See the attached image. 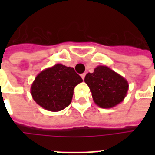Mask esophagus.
I'll return each instance as SVG.
<instances>
[{"instance_id": "34e87169", "label": "esophagus", "mask_w": 155, "mask_h": 155, "mask_svg": "<svg viewBox=\"0 0 155 155\" xmlns=\"http://www.w3.org/2000/svg\"><path fill=\"white\" fill-rule=\"evenodd\" d=\"M81 78H82V79L84 80V77H85V73H83V74H81Z\"/></svg>"}]
</instances>
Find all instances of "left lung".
Masks as SVG:
<instances>
[{
	"instance_id": "8db88e82",
	"label": "left lung",
	"mask_w": 155,
	"mask_h": 155,
	"mask_svg": "<svg viewBox=\"0 0 155 155\" xmlns=\"http://www.w3.org/2000/svg\"><path fill=\"white\" fill-rule=\"evenodd\" d=\"M84 82L91 90L93 101L99 107L110 109L121 103L129 90L128 81L105 65H98L88 73Z\"/></svg>"
}]
</instances>
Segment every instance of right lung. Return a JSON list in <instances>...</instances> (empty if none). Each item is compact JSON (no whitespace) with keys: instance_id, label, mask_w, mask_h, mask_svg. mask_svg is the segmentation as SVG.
<instances>
[{"instance_id":"obj_1","label":"right lung","mask_w":155,"mask_h":155,"mask_svg":"<svg viewBox=\"0 0 155 155\" xmlns=\"http://www.w3.org/2000/svg\"><path fill=\"white\" fill-rule=\"evenodd\" d=\"M82 81L74 68L56 64L36 75L31 87V94L41 107L57 112L71 104L74 87Z\"/></svg>"}]
</instances>
